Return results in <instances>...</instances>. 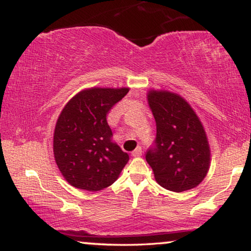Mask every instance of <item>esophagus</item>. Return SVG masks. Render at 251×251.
I'll return each mask as SVG.
<instances>
[{
  "instance_id": "obj_1",
  "label": "esophagus",
  "mask_w": 251,
  "mask_h": 251,
  "mask_svg": "<svg viewBox=\"0 0 251 251\" xmlns=\"http://www.w3.org/2000/svg\"><path fill=\"white\" fill-rule=\"evenodd\" d=\"M143 154V151H142V147H137V149L133 151V152L131 153V155L132 156H135V157H138V156H140Z\"/></svg>"
}]
</instances>
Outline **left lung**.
<instances>
[{"instance_id": "8db88e82", "label": "left lung", "mask_w": 251, "mask_h": 251, "mask_svg": "<svg viewBox=\"0 0 251 251\" xmlns=\"http://www.w3.org/2000/svg\"><path fill=\"white\" fill-rule=\"evenodd\" d=\"M147 100L156 122V137L145 157L155 180L177 193L197 187L210 164L201 121L190 104L174 92L151 90Z\"/></svg>"}]
</instances>
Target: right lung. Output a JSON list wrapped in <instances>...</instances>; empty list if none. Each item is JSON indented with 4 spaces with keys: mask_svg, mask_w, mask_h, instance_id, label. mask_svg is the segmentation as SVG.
<instances>
[{
    "mask_svg": "<svg viewBox=\"0 0 251 251\" xmlns=\"http://www.w3.org/2000/svg\"><path fill=\"white\" fill-rule=\"evenodd\" d=\"M128 88H91L67 102L53 133L54 160L72 186L100 191L118 179L128 153L112 142L107 114Z\"/></svg>",
    "mask_w": 251,
    "mask_h": 251,
    "instance_id": "right-lung-1",
    "label": "right lung"
}]
</instances>
